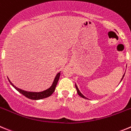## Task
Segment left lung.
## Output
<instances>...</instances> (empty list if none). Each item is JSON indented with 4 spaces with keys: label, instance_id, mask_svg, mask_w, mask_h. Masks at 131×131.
<instances>
[{
    "label": "left lung",
    "instance_id": "1",
    "mask_svg": "<svg viewBox=\"0 0 131 131\" xmlns=\"http://www.w3.org/2000/svg\"><path fill=\"white\" fill-rule=\"evenodd\" d=\"M125 74H123V76H122V79H121L120 82H121V81H122V79H123V77H124V75H125ZM120 82H119V83H120ZM75 89H76V90H77V92H78V95H79V96H81V97H83V98H84V99H88L87 97H85V96H84V95H83V94H82V93H81V92L79 91V89H78V86H77L76 83H75Z\"/></svg>",
    "mask_w": 131,
    "mask_h": 131
}]
</instances>
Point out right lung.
Returning a JSON list of instances; mask_svg holds the SVG:
<instances>
[{
    "mask_svg": "<svg viewBox=\"0 0 131 131\" xmlns=\"http://www.w3.org/2000/svg\"><path fill=\"white\" fill-rule=\"evenodd\" d=\"M60 75H61V72L57 73V75H56L54 79H53V83H52V85H51L48 89H46V90L41 92H30V91H26V90H22V89H19L18 87L15 86V85L11 82V81L9 80V78H8V80H9L11 85H12V86L16 89V90H17L18 92H19L20 94L24 95V96H26V97H28V98L31 99V100H41V99H44V98H46V97H49V96H50L53 93V92L55 91V89H56V85H57V82H58L59 79Z\"/></svg>",
    "mask_w": 131,
    "mask_h": 131,
    "instance_id": "add662e5",
    "label": "right lung"
}]
</instances>
